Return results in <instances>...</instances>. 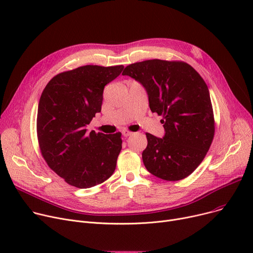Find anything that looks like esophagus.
<instances>
[{"label": "esophagus", "instance_id": "1", "mask_svg": "<svg viewBox=\"0 0 253 253\" xmlns=\"http://www.w3.org/2000/svg\"><path fill=\"white\" fill-rule=\"evenodd\" d=\"M122 134H123V136L128 137V136L133 134V132H130V131H128V130H123V131H122Z\"/></svg>", "mask_w": 253, "mask_h": 253}]
</instances>
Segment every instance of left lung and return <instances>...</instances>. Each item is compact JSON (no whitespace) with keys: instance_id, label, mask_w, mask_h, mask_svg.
<instances>
[{"instance_id":"obj_1","label":"left lung","mask_w":253,"mask_h":253,"mask_svg":"<svg viewBox=\"0 0 253 253\" xmlns=\"http://www.w3.org/2000/svg\"><path fill=\"white\" fill-rule=\"evenodd\" d=\"M122 75L138 81L147 90L151 111L163 116L164 137L145 133V168L164 180L188 177L203 161L215 131L204 80L187 62L161 59L129 64Z\"/></svg>"}]
</instances>
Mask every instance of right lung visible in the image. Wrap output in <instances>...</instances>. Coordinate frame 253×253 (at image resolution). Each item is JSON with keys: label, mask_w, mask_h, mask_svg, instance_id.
<instances>
[{"label": "right lung", "mask_w": 253, "mask_h": 253, "mask_svg": "<svg viewBox=\"0 0 253 253\" xmlns=\"http://www.w3.org/2000/svg\"><path fill=\"white\" fill-rule=\"evenodd\" d=\"M123 65H84L53 77L42 92L38 106L37 135L48 166L65 182L88 189L112 176L122 150L121 132H87L100 113L104 86Z\"/></svg>", "instance_id": "1"}]
</instances>
